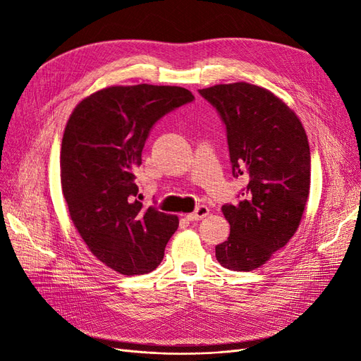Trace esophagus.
<instances>
[{
	"mask_svg": "<svg viewBox=\"0 0 361 361\" xmlns=\"http://www.w3.org/2000/svg\"><path fill=\"white\" fill-rule=\"evenodd\" d=\"M207 214H209V209H207V206L202 204V206H199L197 209H195L194 212L187 214V220H188V221H199V220H203V218H204Z\"/></svg>",
	"mask_w": 361,
	"mask_h": 361,
	"instance_id": "esophagus-1",
	"label": "esophagus"
}]
</instances>
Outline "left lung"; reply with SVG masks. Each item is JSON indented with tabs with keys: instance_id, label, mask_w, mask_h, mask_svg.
Here are the masks:
<instances>
[{
	"instance_id": "left-lung-1",
	"label": "left lung",
	"mask_w": 361,
	"mask_h": 361,
	"mask_svg": "<svg viewBox=\"0 0 361 361\" xmlns=\"http://www.w3.org/2000/svg\"><path fill=\"white\" fill-rule=\"evenodd\" d=\"M220 113L233 176L248 183L221 211L231 224L216 260L232 271L265 265L297 232L310 192V147L298 116L274 93L248 82L199 90Z\"/></svg>"
}]
</instances>
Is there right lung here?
Returning a JSON list of instances; mask_svg holds the SVG:
<instances>
[{"label":"right lung","mask_w":361,"mask_h":361,"mask_svg":"<svg viewBox=\"0 0 361 361\" xmlns=\"http://www.w3.org/2000/svg\"><path fill=\"white\" fill-rule=\"evenodd\" d=\"M176 85H111L73 108L64 128L60 179L69 216L92 253L123 276L154 271L179 218L145 207L135 170L150 128L191 102Z\"/></svg>","instance_id":"obj_1"}]
</instances>
